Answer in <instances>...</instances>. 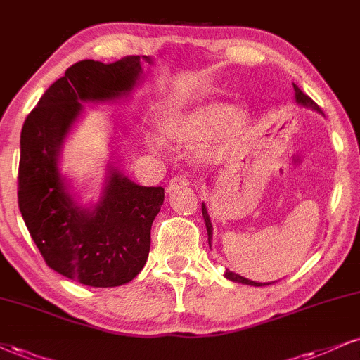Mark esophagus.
<instances>
[{"mask_svg":"<svg viewBox=\"0 0 360 360\" xmlns=\"http://www.w3.org/2000/svg\"><path fill=\"white\" fill-rule=\"evenodd\" d=\"M187 185H188V180L185 179L184 175H175V176H172L170 181H168L167 192H173V190L181 188V187H187Z\"/></svg>","mask_w":360,"mask_h":360,"instance_id":"34e87169","label":"esophagus"}]
</instances>
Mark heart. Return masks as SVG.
Wrapping results in <instances>:
<instances>
[{
	"mask_svg": "<svg viewBox=\"0 0 360 360\" xmlns=\"http://www.w3.org/2000/svg\"><path fill=\"white\" fill-rule=\"evenodd\" d=\"M250 115L245 108L225 100H207L160 120L163 139L176 146H193L210 140L198 152V160L212 163L229 157L243 145L250 131ZM152 150H162V141L146 139Z\"/></svg>",
	"mask_w": 360,
	"mask_h": 360,
	"instance_id": "heart-1",
	"label": "heart"
}]
</instances>
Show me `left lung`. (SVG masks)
I'll list each match as a JSON object with an SVG mask.
<instances>
[{"mask_svg":"<svg viewBox=\"0 0 360 360\" xmlns=\"http://www.w3.org/2000/svg\"><path fill=\"white\" fill-rule=\"evenodd\" d=\"M294 91H295L297 105L304 106V108H312V110H316V112H319L321 115H323L322 110L319 108V105L316 103V101H314L312 98H309V96L305 95V93L300 90V88L297 86V85H294ZM202 215H203V220H205V227H207V233H208V245H210V243H212V235H214V227H212V220H210V215H208V212H207L205 203H202ZM225 277H227L229 281H232V282H238V283H243V285H254V287H262V285H269V283H274V282H267V283L264 282V283H262V282L248 281V278L242 277V275H238V274L230 272V270H227V272H225Z\"/></svg>","mask_w":360,"mask_h":360,"instance_id":"obj_1","label":"left lung"}]
</instances>
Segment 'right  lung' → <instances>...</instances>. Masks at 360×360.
<instances>
[{"label":"right lung","mask_w":360,"mask_h":360,"mask_svg":"<svg viewBox=\"0 0 360 360\" xmlns=\"http://www.w3.org/2000/svg\"><path fill=\"white\" fill-rule=\"evenodd\" d=\"M141 60L152 65V58ZM140 56L83 60L39 98L21 130L18 205L48 267L90 287L133 281L150 252V230L165 190L141 187L110 162L100 198L82 205L60 170L63 143L88 101L128 96L143 75Z\"/></svg>","instance_id":"obj_1"}]
</instances>
